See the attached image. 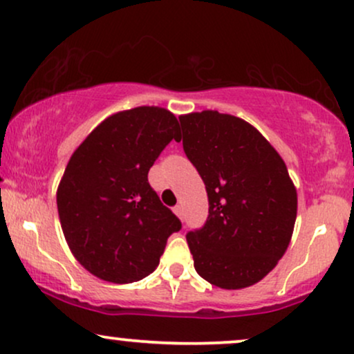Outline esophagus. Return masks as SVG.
<instances>
[{"label":"esophagus","mask_w":354,"mask_h":354,"mask_svg":"<svg viewBox=\"0 0 354 354\" xmlns=\"http://www.w3.org/2000/svg\"><path fill=\"white\" fill-rule=\"evenodd\" d=\"M174 214H176L178 218H182V205H176V207H174Z\"/></svg>","instance_id":"34e87169"}]
</instances>
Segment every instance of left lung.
Segmentation results:
<instances>
[{"label": "left lung", "mask_w": 354, "mask_h": 354, "mask_svg": "<svg viewBox=\"0 0 354 354\" xmlns=\"http://www.w3.org/2000/svg\"><path fill=\"white\" fill-rule=\"evenodd\" d=\"M178 120L185 156L209 195L205 225L187 234L194 267L218 288L255 285L277 267L293 235L298 198L285 162L235 115L202 111Z\"/></svg>", "instance_id": "left-lung-1"}]
</instances>
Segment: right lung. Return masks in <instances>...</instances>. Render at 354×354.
I'll return each instance as SVG.
<instances>
[{
    "label": "right lung",
    "instance_id": "add662e5",
    "mask_svg": "<svg viewBox=\"0 0 354 354\" xmlns=\"http://www.w3.org/2000/svg\"><path fill=\"white\" fill-rule=\"evenodd\" d=\"M177 132L172 112L140 106L104 119L71 156L57 187V214L74 259L94 277L142 280L182 228L147 180Z\"/></svg>",
    "mask_w": 354,
    "mask_h": 354
}]
</instances>
